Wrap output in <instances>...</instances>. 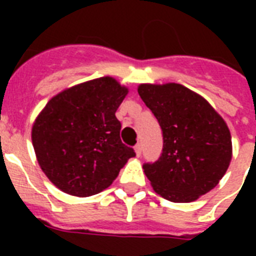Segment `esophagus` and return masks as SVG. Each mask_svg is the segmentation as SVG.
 I'll return each instance as SVG.
<instances>
[{"label": "esophagus", "mask_w": 256, "mask_h": 256, "mask_svg": "<svg viewBox=\"0 0 256 256\" xmlns=\"http://www.w3.org/2000/svg\"><path fill=\"white\" fill-rule=\"evenodd\" d=\"M134 152H136V156H140V154H142V144H136V148H134Z\"/></svg>", "instance_id": "1"}]
</instances>
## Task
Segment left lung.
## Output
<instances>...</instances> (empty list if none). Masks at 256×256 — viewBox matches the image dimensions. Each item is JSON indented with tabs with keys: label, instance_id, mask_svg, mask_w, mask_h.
<instances>
[{
	"label": "left lung",
	"instance_id": "1",
	"mask_svg": "<svg viewBox=\"0 0 256 256\" xmlns=\"http://www.w3.org/2000/svg\"><path fill=\"white\" fill-rule=\"evenodd\" d=\"M138 94L164 132L162 156L144 166L152 188L175 203L194 202L226 174L232 142L226 120L186 86L140 84Z\"/></svg>",
	"mask_w": 256,
	"mask_h": 256
}]
</instances>
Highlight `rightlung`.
<instances>
[{
  "mask_svg": "<svg viewBox=\"0 0 256 256\" xmlns=\"http://www.w3.org/2000/svg\"><path fill=\"white\" fill-rule=\"evenodd\" d=\"M128 92L108 76L62 90L42 108L32 142L40 168L57 188L80 198L98 194L136 156L122 144L116 116Z\"/></svg>",
  "mask_w": 256,
  "mask_h": 256,
  "instance_id": "1",
  "label": "right lung"
}]
</instances>
